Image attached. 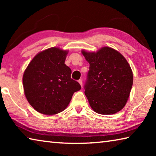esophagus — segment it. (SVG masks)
I'll use <instances>...</instances> for the list:
<instances>
[{
    "mask_svg": "<svg viewBox=\"0 0 156 156\" xmlns=\"http://www.w3.org/2000/svg\"><path fill=\"white\" fill-rule=\"evenodd\" d=\"M78 83H79V84H80V85H81V87H82V86H83V81H82V80H81V79H80V80H78Z\"/></svg>",
    "mask_w": 156,
    "mask_h": 156,
    "instance_id": "obj_1",
    "label": "esophagus"
}]
</instances>
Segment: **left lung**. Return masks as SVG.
<instances>
[{
  "label": "left lung",
  "instance_id": "left-lung-1",
  "mask_svg": "<svg viewBox=\"0 0 156 156\" xmlns=\"http://www.w3.org/2000/svg\"><path fill=\"white\" fill-rule=\"evenodd\" d=\"M82 54L89 63L84 94L95 112L114 114L127 102L133 85L130 65L120 53L105 47L96 53Z\"/></svg>",
  "mask_w": 156,
  "mask_h": 156
}]
</instances>
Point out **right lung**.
Returning <instances> with one entry per match:
<instances>
[{"instance_id": "1", "label": "right lung", "mask_w": 156, "mask_h": 156, "mask_svg": "<svg viewBox=\"0 0 156 156\" xmlns=\"http://www.w3.org/2000/svg\"><path fill=\"white\" fill-rule=\"evenodd\" d=\"M67 51L51 47L38 53L28 65L23 77L29 103L37 112L54 115L68 106L74 92L81 89L71 78L72 70L65 64Z\"/></svg>"}]
</instances>
